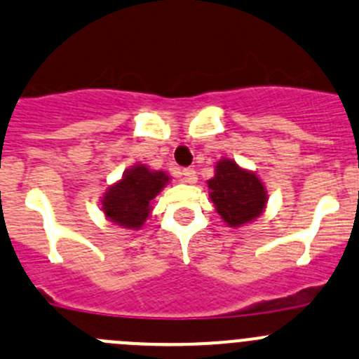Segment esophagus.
Wrapping results in <instances>:
<instances>
[{"mask_svg": "<svg viewBox=\"0 0 359 359\" xmlns=\"http://www.w3.org/2000/svg\"><path fill=\"white\" fill-rule=\"evenodd\" d=\"M183 182L185 183H190V185H194V183L197 182V172L194 169H183Z\"/></svg>", "mask_w": 359, "mask_h": 359, "instance_id": "34e87169", "label": "esophagus"}]
</instances>
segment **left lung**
Returning <instances> with one entry per match:
<instances>
[{"label": "left lung", "instance_id": "left-lung-1", "mask_svg": "<svg viewBox=\"0 0 359 359\" xmlns=\"http://www.w3.org/2000/svg\"><path fill=\"white\" fill-rule=\"evenodd\" d=\"M208 189L215 210L229 227L250 224L264 213L268 204V192L257 174L231 158L218 160Z\"/></svg>", "mask_w": 359, "mask_h": 359}]
</instances>
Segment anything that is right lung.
I'll list each match as a JSON object with an SVG mask.
<instances>
[{"mask_svg":"<svg viewBox=\"0 0 359 359\" xmlns=\"http://www.w3.org/2000/svg\"><path fill=\"white\" fill-rule=\"evenodd\" d=\"M169 180V174L163 170H151L144 163L132 165L119 182L105 190L102 197L105 218L123 229H141L151 213V201Z\"/></svg>","mask_w":359,"mask_h":359,"instance_id":"add662e5","label":"right lung"}]
</instances>
